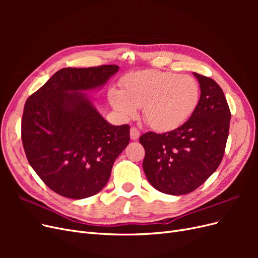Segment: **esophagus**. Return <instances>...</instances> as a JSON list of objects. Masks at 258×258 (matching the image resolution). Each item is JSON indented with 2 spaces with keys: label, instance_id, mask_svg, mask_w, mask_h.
Returning <instances> with one entry per match:
<instances>
[{
  "label": "esophagus",
  "instance_id": "1",
  "mask_svg": "<svg viewBox=\"0 0 258 258\" xmlns=\"http://www.w3.org/2000/svg\"><path fill=\"white\" fill-rule=\"evenodd\" d=\"M130 138L131 140H134V141H136V140L140 138V131L136 127H132L130 129Z\"/></svg>",
  "mask_w": 258,
  "mask_h": 258
}]
</instances>
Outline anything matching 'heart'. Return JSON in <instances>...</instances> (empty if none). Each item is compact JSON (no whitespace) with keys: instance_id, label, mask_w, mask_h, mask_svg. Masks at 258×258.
<instances>
[{"instance_id":"heart-1","label":"heart","mask_w":258,"mask_h":258,"mask_svg":"<svg viewBox=\"0 0 258 258\" xmlns=\"http://www.w3.org/2000/svg\"><path fill=\"white\" fill-rule=\"evenodd\" d=\"M200 99L195 77L156 70L131 73L122 81V91L111 89L108 101L122 117H132L143 107V117L157 131L174 130L188 120Z\"/></svg>"}]
</instances>
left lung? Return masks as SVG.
<instances>
[{
    "label": "left lung",
    "instance_id": "obj_1",
    "mask_svg": "<svg viewBox=\"0 0 258 258\" xmlns=\"http://www.w3.org/2000/svg\"><path fill=\"white\" fill-rule=\"evenodd\" d=\"M194 75L201 93L190 118L166 134L146 132L140 137L148 182L174 196L194 191L215 172L228 139L231 114L222 88L210 77Z\"/></svg>",
    "mask_w": 258,
    "mask_h": 258
}]
</instances>
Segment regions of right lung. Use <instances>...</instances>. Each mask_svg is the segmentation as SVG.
Wrapping results in <instances>:
<instances>
[{"mask_svg":"<svg viewBox=\"0 0 258 258\" xmlns=\"http://www.w3.org/2000/svg\"><path fill=\"white\" fill-rule=\"evenodd\" d=\"M117 66L54 73L25 104L21 140L30 166L51 190L71 199L98 194L130 141L128 124L107 122L87 93L101 88Z\"/></svg>","mask_w":258,"mask_h":258,"instance_id":"right-lung-1","label":"right lung"}]
</instances>
